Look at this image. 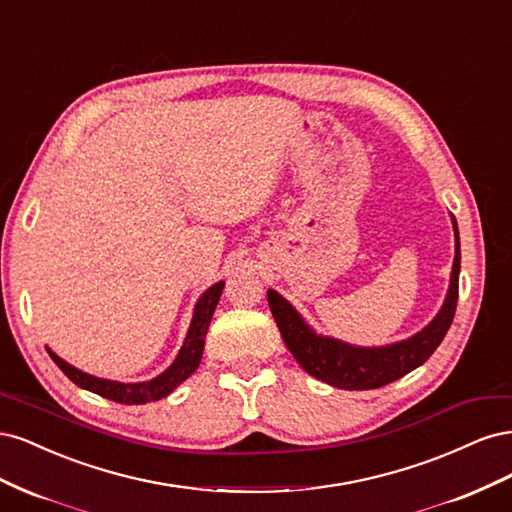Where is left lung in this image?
<instances>
[{
  "label": "left lung",
  "instance_id": "1",
  "mask_svg": "<svg viewBox=\"0 0 512 512\" xmlns=\"http://www.w3.org/2000/svg\"><path fill=\"white\" fill-rule=\"evenodd\" d=\"M453 226L457 250L446 301L440 314L429 322V327L406 339V342L382 348H356L339 342V339L316 335L303 322V318L294 312V307L286 299H282L275 290L267 292L271 314L277 322V329L282 333L284 344L309 376L337 386V389L367 391L380 389L384 384L404 378L412 369L423 365L429 359L433 350L442 344L446 331L451 329L459 299L461 252L455 220Z\"/></svg>",
  "mask_w": 512,
  "mask_h": 512
}]
</instances>
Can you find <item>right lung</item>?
<instances>
[{
    "instance_id": "1",
    "label": "right lung",
    "mask_w": 512,
    "mask_h": 512,
    "mask_svg": "<svg viewBox=\"0 0 512 512\" xmlns=\"http://www.w3.org/2000/svg\"><path fill=\"white\" fill-rule=\"evenodd\" d=\"M222 290H224V282H218L198 299L188 337H185V342L177 354L175 363L170 365L162 376L153 378L149 382L123 384V382L89 376V374H85V371L68 365L64 359H59L53 350H49V348L46 350H49L51 359L57 363V367L64 371V374L76 386H81V389H87L100 397L113 399V401H117V404H128V406L147 404V401H158V399L166 397L168 393H173L177 386L183 380H188L196 371V367L200 365V359H203V348H205V335L209 331V322L213 318L215 307H218V301L222 297Z\"/></svg>"
}]
</instances>
